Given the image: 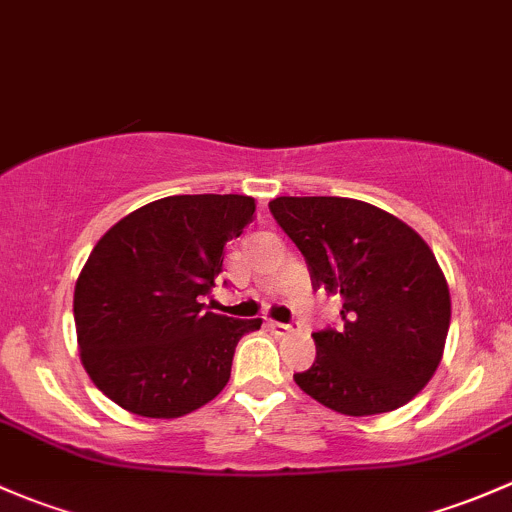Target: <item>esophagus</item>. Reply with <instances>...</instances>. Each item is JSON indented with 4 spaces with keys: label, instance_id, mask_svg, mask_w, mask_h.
<instances>
[{
    "label": "esophagus",
    "instance_id": "1",
    "mask_svg": "<svg viewBox=\"0 0 512 512\" xmlns=\"http://www.w3.org/2000/svg\"><path fill=\"white\" fill-rule=\"evenodd\" d=\"M268 328H271V333H276V335H288V333H293L295 325L293 323H276V320H271V323H268Z\"/></svg>",
    "mask_w": 512,
    "mask_h": 512
}]
</instances>
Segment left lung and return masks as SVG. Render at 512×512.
<instances>
[{
  "label": "left lung",
  "mask_w": 512,
  "mask_h": 512,
  "mask_svg": "<svg viewBox=\"0 0 512 512\" xmlns=\"http://www.w3.org/2000/svg\"><path fill=\"white\" fill-rule=\"evenodd\" d=\"M268 209L315 291L342 298L340 328L313 333L315 362L295 384L347 416L404 407L434 377L451 323L449 286L426 241L360 199L276 197Z\"/></svg>",
  "instance_id": "1"
}]
</instances>
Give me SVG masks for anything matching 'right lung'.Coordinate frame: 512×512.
Here are the masks:
<instances>
[{
    "label": "right lung",
    "instance_id": "add662e5",
    "mask_svg": "<svg viewBox=\"0 0 512 512\" xmlns=\"http://www.w3.org/2000/svg\"><path fill=\"white\" fill-rule=\"evenodd\" d=\"M254 212L244 194H177L135 209L91 251L73 293L78 347L118 407L177 419L226 387L236 345L261 318H226L202 300Z\"/></svg>",
    "mask_w": 512,
    "mask_h": 512
}]
</instances>
